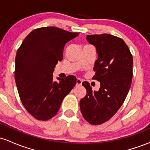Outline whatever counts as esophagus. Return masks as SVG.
Masks as SVG:
<instances>
[{
  "mask_svg": "<svg viewBox=\"0 0 150 150\" xmlns=\"http://www.w3.org/2000/svg\"><path fill=\"white\" fill-rule=\"evenodd\" d=\"M82 80L80 78H77L76 80V85H82Z\"/></svg>",
  "mask_w": 150,
  "mask_h": 150,
  "instance_id": "esophagus-1",
  "label": "esophagus"
}]
</instances>
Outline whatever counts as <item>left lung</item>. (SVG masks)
<instances>
[{
    "label": "left lung",
    "instance_id": "8db88e82",
    "mask_svg": "<svg viewBox=\"0 0 150 150\" xmlns=\"http://www.w3.org/2000/svg\"><path fill=\"white\" fill-rule=\"evenodd\" d=\"M86 39L97 51L92 78L100 82V87L92 91L89 82H82L87 94L80 106L87 122L99 125L109 120L124 102L131 86L133 60L128 46L119 37L103 34L87 35Z\"/></svg>",
    "mask_w": 150,
    "mask_h": 150
}]
</instances>
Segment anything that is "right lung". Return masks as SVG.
Listing matches in <instances>:
<instances>
[{
    "mask_svg": "<svg viewBox=\"0 0 150 150\" xmlns=\"http://www.w3.org/2000/svg\"><path fill=\"white\" fill-rule=\"evenodd\" d=\"M78 35L58 27H41L32 31L18 50L15 70L17 88L23 106L37 120L53 118L76 84L73 75L53 81V73L63 59L65 44Z\"/></svg>",
    "mask_w": 150,
    "mask_h": 150,
    "instance_id": "obj_1",
    "label": "right lung"
}]
</instances>
